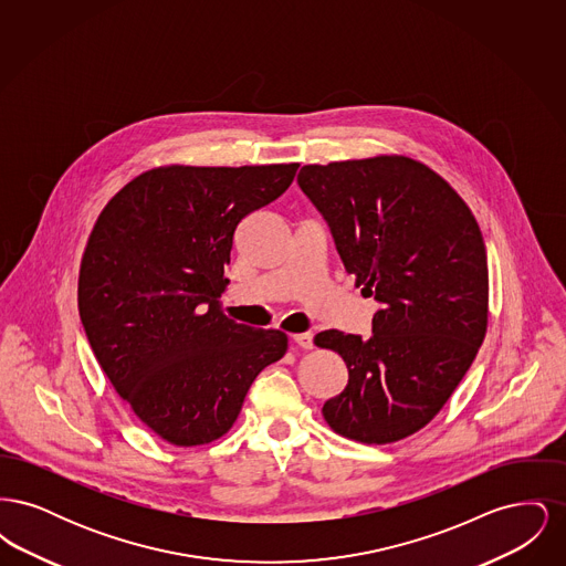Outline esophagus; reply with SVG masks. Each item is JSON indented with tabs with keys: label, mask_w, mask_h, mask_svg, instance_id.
Returning <instances> with one entry per match:
<instances>
[{
	"label": "esophagus",
	"mask_w": 566,
	"mask_h": 566,
	"mask_svg": "<svg viewBox=\"0 0 566 566\" xmlns=\"http://www.w3.org/2000/svg\"><path fill=\"white\" fill-rule=\"evenodd\" d=\"M293 342H295L298 348H303V350H312V348H314V335H312L310 331L295 333V335H293Z\"/></svg>",
	"instance_id": "1"
}]
</instances>
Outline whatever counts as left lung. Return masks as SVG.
Listing matches in <instances>:
<instances>
[{
    "mask_svg": "<svg viewBox=\"0 0 566 566\" xmlns=\"http://www.w3.org/2000/svg\"><path fill=\"white\" fill-rule=\"evenodd\" d=\"M296 180L328 222L354 286L381 303L374 337L337 328L314 337L348 367L324 420L352 441H401L448 403L484 342L480 224L437 171L403 155L305 165Z\"/></svg>",
    "mask_w": 566,
    "mask_h": 566,
    "instance_id": "1",
    "label": "left lung"
}]
</instances>
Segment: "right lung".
I'll list each match as a JSON object with an SVG mask.
<instances>
[{"label": "right lung", "mask_w": 566, "mask_h": 566, "mask_svg": "<svg viewBox=\"0 0 566 566\" xmlns=\"http://www.w3.org/2000/svg\"><path fill=\"white\" fill-rule=\"evenodd\" d=\"M298 163L161 165L99 212L84 248L78 310L120 399L163 441L206 446L231 431L256 376L289 337L222 314L238 224L291 187Z\"/></svg>", "instance_id": "add662e5"}]
</instances>
